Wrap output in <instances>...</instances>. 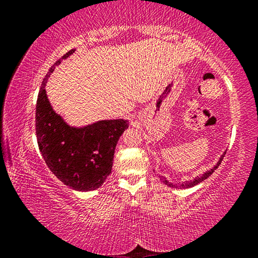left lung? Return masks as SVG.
<instances>
[{
  "mask_svg": "<svg viewBox=\"0 0 258 258\" xmlns=\"http://www.w3.org/2000/svg\"><path fill=\"white\" fill-rule=\"evenodd\" d=\"M225 154H226V151L224 152L223 155L221 156V158H220V161H218L217 163V165L215 166V167H214L213 169H211V171H208V172H206V173H204L202 176H197L196 178H194V180H191V181H187V182H185V183H181V187H191V186H195V185H197L198 183H200V182H203L204 180H206V178L208 177V176H211L212 174H213V172L215 171V169L218 167V166H220V164H221V161L223 160V158H224V156H225ZM160 180L163 181L166 185H168V186H174V187H176L175 185L174 184H172V183H169L167 180H166V177H164V176H160Z\"/></svg>",
  "mask_w": 258,
  "mask_h": 258,
  "instance_id": "1",
  "label": "left lung"
}]
</instances>
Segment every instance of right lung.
Returning <instances> with one entry per match:
<instances>
[{
    "label": "right lung",
    "mask_w": 258,
    "mask_h": 258,
    "mask_svg": "<svg viewBox=\"0 0 258 258\" xmlns=\"http://www.w3.org/2000/svg\"><path fill=\"white\" fill-rule=\"evenodd\" d=\"M68 51L50 68L41 85L36 102V138L47 167L67 186L77 191L95 190L111 173L116 145L128 121L101 120L84 128H73L52 110L45 93L47 77Z\"/></svg>",
    "instance_id": "right-lung-1"
}]
</instances>
